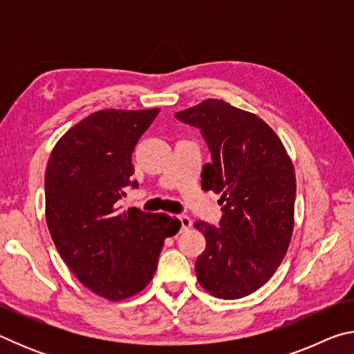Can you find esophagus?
Wrapping results in <instances>:
<instances>
[{
	"label": "esophagus",
	"mask_w": 354,
	"mask_h": 354,
	"mask_svg": "<svg viewBox=\"0 0 354 354\" xmlns=\"http://www.w3.org/2000/svg\"><path fill=\"white\" fill-rule=\"evenodd\" d=\"M179 221H181V231H187L192 226V220L187 215H179Z\"/></svg>",
	"instance_id": "esophagus-1"
}]
</instances>
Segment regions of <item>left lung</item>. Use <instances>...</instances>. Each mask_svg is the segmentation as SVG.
Instances as JSON below:
<instances>
[{
    "label": "left lung",
    "mask_w": 354,
    "mask_h": 354,
    "mask_svg": "<svg viewBox=\"0 0 354 354\" xmlns=\"http://www.w3.org/2000/svg\"><path fill=\"white\" fill-rule=\"evenodd\" d=\"M175 117L201 131L212 156L203 167V189L221 195L218 226L195 223L206 237L196 279L217 298L247 297L272 278L289 248L297 194L292 160L263 120L223 100H205Z\"/></svg>",
    "instance_id": "1"
}]
</instances>
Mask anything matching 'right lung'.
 Masks as SVG:
<instances>
[{
	"label": "right lung",
	"mask_w": 354,
	"mask_h": 354,
	"mask_svg": "<svg viewBox=\"0 0 354 354\" xmlns=\"http://www.w3.org/2000/svg\"><path fill=\"white\" fill-rule=\"evenodd\" d=\"M159 109H106L81 120L53 148L45 171V215L56 248L93 293L112 301L145 289L167 237L181 221L137 207L120 211L137 187L133 151Z\"/></svg>",
	"instance_id": "obj_1"
}]
</instances>
